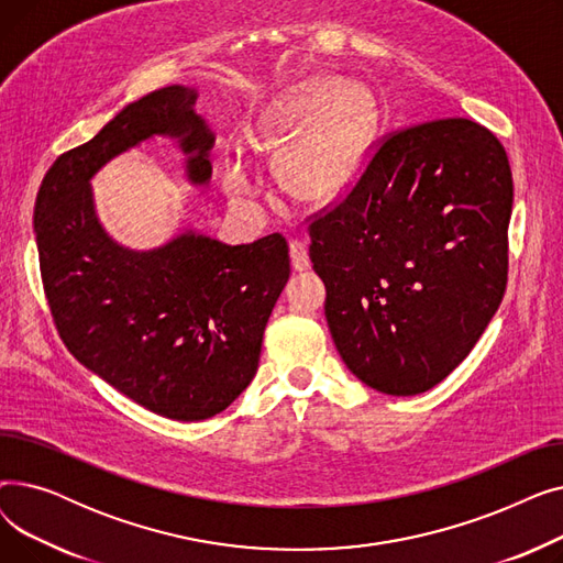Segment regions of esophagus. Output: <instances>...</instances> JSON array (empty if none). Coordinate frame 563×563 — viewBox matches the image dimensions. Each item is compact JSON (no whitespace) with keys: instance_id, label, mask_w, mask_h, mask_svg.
I'll return each instance as SVG.
<instances>
[{"instance_id":"obj_1","label":"esophagus","mask_w":563,"mask_h":563,"mask_svg":"<svg viewBox=\"0 0 563 563\" xmlns=\"http://www.w3.org/2000/svg\"><path fill=\"white\" fill-rule=\"evenodd\" d=\"M289 257H291V269L294 272H306L310 266V257H308V249L301 242H291L289 244Z\"/></svg>"}]
</instances>
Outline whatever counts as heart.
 <instances>
[{
    "label": "heart",
    "instance_id": "obj_1",
    "mask_svg": "<svg viewBox=\"0 0 563 563\" xmlns=\"http://www.w3.org/2000/svg\"><path fill=\"white\" fill-rule=\"evenodd\" d=\"M372 128V102L358 84L321 79L294 96L255 143L269 153L284 151L278 177L285 189L306 200H327L358 173ZM221 185L232 198L253 196L251 177L236 162L223 164Z\"/></svg>",
    "mask_w": 563,
    "mask_h": 563
}]
</instances>
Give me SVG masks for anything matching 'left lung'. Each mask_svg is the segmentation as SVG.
<instances>
[{"mask_svg":"<svg viewBox=\"0 0 563 563\" xmlns=\"http://www.w3.org/2000/svg\"><path fill=\"white\" fill-rule=\"evenodd\" d=\"M511 205L497 136L440 118L383 139L308 225L333 342L365 386L420 395L465 361L505 297Z\"/></svg>","mask_w":563,"mask_h":563,"instance_id":"8db88e82","label":"left lung"}]
</instances>
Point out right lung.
Segmentation results:
<instances>
[{
	"mask_svg": "<svg viewBox=\"0 0 563 563\" xmlns=\"http://www.w3.org/2000/svg\"><path fill=\"white\" fill-rule=\"evenodd\" d=\"M196 98V88L173 84L128 104L52 164L34 207L43 287L64 344L118 393L177 422L212 418L249 388L289 278L278 232L228 246L185 230L132 251L98 221L91 177L153 136L177 141L191 185L210 183L214 134Z\"/></svg>",
	"mask_w": 563,
	"mask_h": 563,
	"instance_id": "obj_1",
	"label": "right lung"
}]
</instances>
